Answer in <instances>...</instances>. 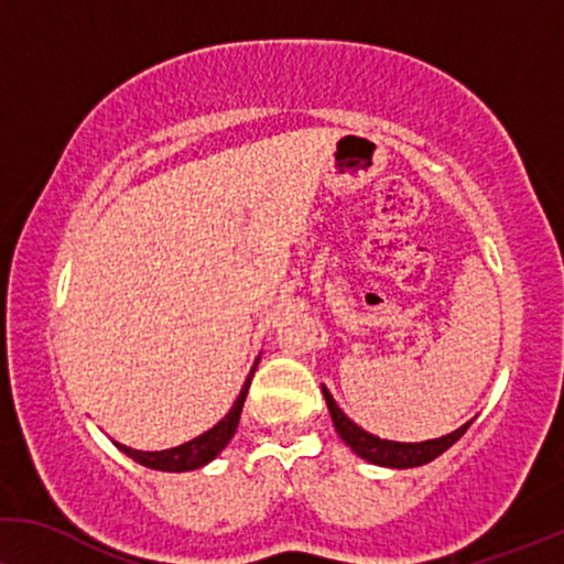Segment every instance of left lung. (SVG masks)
Returning <instances> with one entry per match:
<instances>
[{"label":"left lung","mask_w":564,"mask_h":564,"mask_svg":"<svg viewBox=\"0 0 564 564\" xmlns=\"http://www.w3.org/2000/svg\"><path fill=\"white\" fill-rule=\"evenodd\" d=\"M322 393H324V401H327L332 424H335L337 434L343 437L347 447H350L358 457L368 459V463H372V465L395 467V470H406V467H419V465L432 463L434 457H440L442 452H447L452 444L463 437V434L467 432V426L473 424V419H470V422H465L459 430L444 434V437H437V440H426V442L380 440V437H376V434L365 432L362 426L355 424L352 419L337 406V401L332 399L327 386H322Z\"/></svg>","instance_id":"left-lung-1"}]
</instances>
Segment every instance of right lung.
Here are the masks:
<instances>
[{
    "label": "right lung",
    "mask_w": 564,
    "mask_h": 564,
    "mask_svg": "<svg viewBox=\"0 0 564 564\" xmlns=\"http://www.w3.org/2000/svg\"><path fill=\"white\" fill-rule=\"evenodd\" d=\"M258 360H256V365H252L250 376H248V380H245L242 391H240V395H237V401L232 403V409H229L225 419H219L212 430L199 434V437L178 444V447L161 449V452H142V449L127 447V444H120V442H115V444L124 452L127 457H132L134 463L150 467V470L188 473V470H196V467H204L206 463H212V459L227 447L229 440L235 437V430H237V424H240V414H242L245 399H248V388H250L252 372H256V368H258Z\"/></svg>",
    "instance_id": "add662e5"
}]
</instances>
